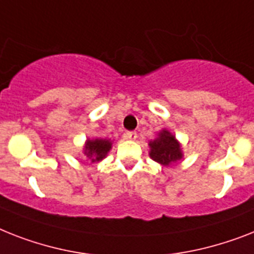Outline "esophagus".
<instances>
[{"label":"esophagus","instance_id":"esophagus-1","mask_svg":"<svg viewBox=\"0 0 254 254\" xmlns=\"http://www.w3.org/2000/svg\"><path fill=\"white\" fill-rule=\"evenodd\" d=\"M124 138H125V139L134 141V139L137 138V133H135V131H125V133H124Z\"/></svg>","mask_w":254,"mask_h":254}]
</instances>
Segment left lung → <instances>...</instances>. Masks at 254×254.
<instances>
[{"instance_id":"obj_1","label":"left lung","mask_w":254,"mask_h":254,"mask_svg":"<svg viewBox=\"0 0 254 254\" xmlns=\"http://www.w3.org/2000/svg\"><path fill=\"white\" fill-rule=\"evenodd\" d=\"M150 158L162 166H170L183 158V150L175 135L171 131L163 129L159 135L148 143Z\"/></svg>"}]
</instances>
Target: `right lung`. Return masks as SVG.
Returning <instances> with one entry per match:
<instances>
[{"instance_id":"obj_1","label":"right lung","mask_w":254,"mask_h":254,"mask_svg":"<svg viewBox=\"0 0 254 254\" xmlns=\"http://www.w3.org/2000/svg\"><path fill=\"white\" fill-rule=\"evenodd\" d=\"M112 147V141L106 138H95V139H87L84 145V155L87 156L91 163L100 162L107 156L108 151Z\"/></svg>"}]
</instances>
